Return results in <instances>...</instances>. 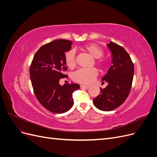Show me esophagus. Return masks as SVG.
<instances>
[{
  "label": "esophagus",
  "instance_id": "obj_1",
  "mask_svg": "<svg viewBox=\"0 0 157 157\" xmlns=\"http://www.w3.org/2000/svg\"><path fill=\"white\" fill-rule=\"evenodd\" d=\"M80 87L81 89H88L90 88L89 86H86V85H80Z\"/></svg>",
  "mask_w": 157,
  "mask_h": 157
}]
</instances>
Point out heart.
Instances as JSON below:
<instances>
[{"instance_id":"heart-1","label":"heart","mask_w":157,"mask_h":157,"mask_svg":"<svg viewBox=\"0 0 157 157\" xmlns=\"http://www.w3.org/2000/svg\"><path fill=\"white\" fill-rule=\"evenodd\" d=\"M83 49L94 58L99 59L97 61V63L101 69L106 67L105 61L99 59L103 55V51L99 46L94 44H90L84 46ZM65 61L66 65L69 68L73 69L75 67L76 59L75 50H71L66 52L65 54ZM97 76L98 71L96 69H80L73 75V79L75 82L78 83L88 84L92 83Z\"/></svg>"}]
</instances>
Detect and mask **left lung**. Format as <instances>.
Wrapping results in <instances>:
<instances>
[{"label":"left lung","instance_id":"1","mask_svg":"<svg viewBox=\"0 0 157 157\" xmlns=\"http://www.w3.org/2000/svg\"><path fill=\"white\" fill-rule=\"evenodd\" d=\"M111 54L112 65L101 78L106 82L105 88H100V93L93 99L99 110L111 111L124 102L130 92L134 67L130 57L123 47L112 41L107 44Z\"/></svg>","mask_w":157,"mask_h":157}]
</instances>
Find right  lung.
<instances>
[{"label":"right lung","instance_id":"add662e5","mask_svg":"<svg viewBox=\"0 0 157 157\" xmlns=\"http://www.w3.org/2000/svg\"><path fill=\"white\" fill-rule=\"evenodd\" d=\"M73 42L58 39L47 43L35 54L29 69L30 78L35 96L47 110L63 113L73 105V93L79 89L78 84L71 82L61 86L59 80L67 77L65 52L71 48Z\"/></svg>","mask_w":157,"mask_h":157}]
</instances>
